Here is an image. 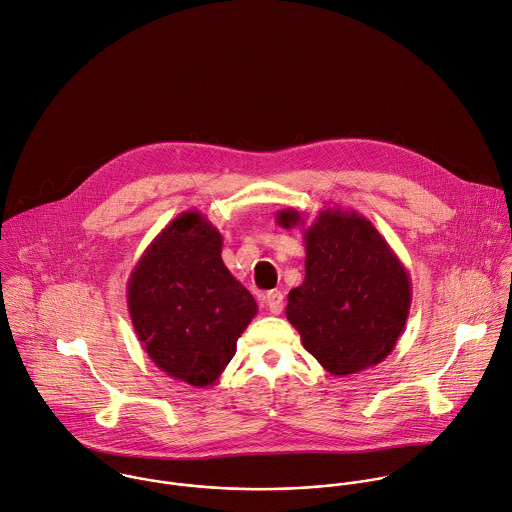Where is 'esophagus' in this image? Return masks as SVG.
Masks as SVG:
<instances>
[{
    "mask_svg": "<svg viewBox=\"0 0 512 512\" xmlns=\"http://www.w3.org/2000/svg\"><path fill=\"white\" fill-rule=\"evenodd\" d=\"M265 303H267V309L273 315H279L283 311V293L281 291H269L265 295Z\"/></svg>",
    "mask_w": 512,
    "mask_h": 512,
    "instance_id": "1",
    "label": "esophagus"
}]
</instances>
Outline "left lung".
<instances>
[{"label":"left lung","mask_w":512,"mask_h":512,"mask_svg":"<svg viewBox=\"0 0 512 512\" xmlns=\"http://www.w3.org/2000/svg\"><path fill=\"white\" fill-rule=\"evenodd\" d=\"M303 227L305 281L289 291L287 319L303 347L335 377L379 365L395 349L409 311L411 279L377 227L357 211L323 209L305 229L301 211L277 213Z\"/></svg>","instance_id":"left-lung-1"}]
</instances>
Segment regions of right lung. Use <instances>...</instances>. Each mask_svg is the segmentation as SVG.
I'll use <instances>...</instances> for the list:
<instances>
[{"mask_svg":"<svg viewBox=\"0 0 512 512\" xmlns=\"http://www.w3.org/2000/svg\"><path fill=\"white\" fill-rule=\"evenodd\" d=\"M221 247L219 229L199 211H185L151 241L127 281L131 323L149 359L201 389L219 381L257 315Z\"/></svg>","mask_w":512,"mask_h":512,"instance_id":"add662e5","label":"right lung"}]
</instances>
